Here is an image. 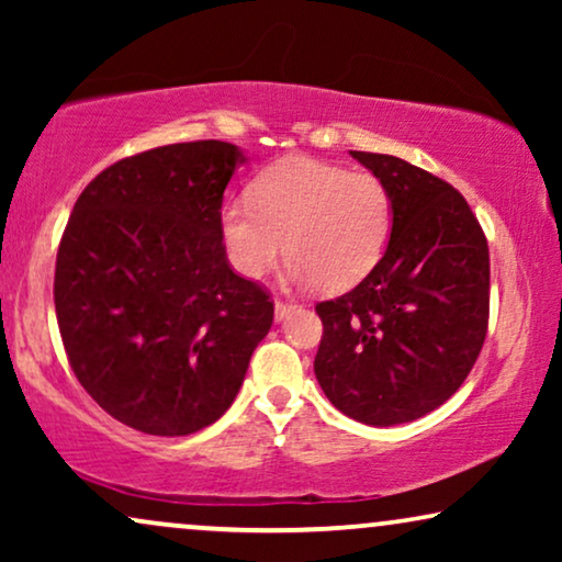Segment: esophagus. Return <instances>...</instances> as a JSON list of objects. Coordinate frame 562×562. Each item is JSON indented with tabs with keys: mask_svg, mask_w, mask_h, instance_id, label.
Masks as SVG:
<instances>
[{
	"mask_svg": "<svg viewBox=\"0 0 562 562\" xmlns=\"http://www.w3.org/2000/svg\"><path fill=\"white\" fill-rule=\"evenodd\" d=\"M294 310V306H291L289 302H276L273 304V314H276V322H281L283 317H286V314Z\"/></svg>",
	"mask_w": 562,
	"mask_h": 562,
	"instance_id": "34e87169",
	"label": "esophagus"
}]
</instances>
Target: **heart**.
Wrapping results in <instances>:
<instances>
[{"instance_id": "heart-1", "label": "heart", "mask_w": 562, "mask_h": 562, "mask_svg": "<svg viewBox=\"0 0 562 562\" xmlns=\"http://www.w3.org/2000/svg\"><path fill=\"white\" fill-rule=\"evenodd\" d=\"M248 199L220 212L227 260L245 279L266 276L283 252L296 286L340 294L373 271L389 245L391 194L368 171L291 156L268 166Z\"/></svg>"}]
</instances>
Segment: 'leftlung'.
Listing matches in <instances>:
<instances>
[{"instance_id":"8db88e82","label":"left lung","mask_w":562,"mask_h":562,"mask_svg":"<svg viewBox=\"0 0 562 562\" xmlns=\"http://www.w3.org/2000/svg\"><path fill=\"white\" fill-rule=\"evenodd\" d=\"M386 183L391 237L371 273L317 304L314 375L337 409L373 427L425 417L460 389L488 329V243L448 181L396 156L350 150Z\"/></svg>"}]
</instances>
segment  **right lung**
I'll list each match as a JSON object with an SVG mask.
<instances>
[{
    "label": "right lung",
    "mask_w": 562,
    "mask_h": 562,
    "mask_svg": "<svg viewBox=\"0 0 562 562\" xmlns=\"http://www.w3.org/2000/svg\"><path fill=\"white\" fill-rule=\"evenodd\" d=\"M233 143L153 148L76 199L56 258V317L87 394L122 425L179 437L235 402L273 302L227 263L222 196Z\"/></svg>",
    "instance_id": "obj_1"
}]
</instances>
